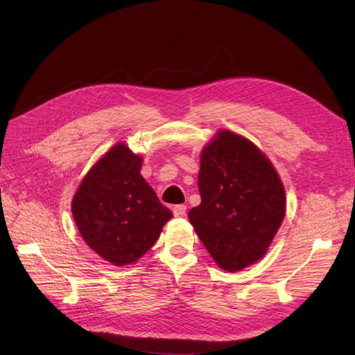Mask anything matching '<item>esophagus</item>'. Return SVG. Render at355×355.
<instances>
[{
    "mask_svg": "<svg viewBox=\"0 0 355 355\" xmlns=\"http://www.w3.org/2000/svg\"><path fill=\"white\" fill-rule=\"evenodd\" d=\"M185 211H187V207L184 206V204H178V206H175L173 209V213L175 217H184L185 216Z\"/></svg>",
    "mask_w": 355,
    "mask_h": 355,
    "instance_id": "34e87169",
    "label": "esophagus"
}]
</instances>
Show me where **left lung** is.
Returning <instances> with one entry per match:
<instances>
[{
    "mask_svg": "<svg viewBox=\"0 0 355 355\" xmlns=\"http://www.w3.org/2000/svg\"><path fill=\"white\" fill-rule=\"evenodd\" d=\"M200 206L190 223L214 262L237 272L262 259L281 227L286 197L268 157L249 139L218 130L201 151Z\"/></svg>",
    "mask_w": 355,
    "mask_h": 355,
    "instance_id": "obj_1",
    "label": "left lung"
}]
</instances>
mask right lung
<instances>
[{"label": "right lung", "mask_w": 355, "mask_h": 355, "mask_svg": "<svg viewBox=\"0 0 355 355\" xmlns=\"http://www.w3.org/2000/svg\"><path fill=\"white\" fill-rule=\"evenodd\" d=\"M141 157L116 144L90 168L71 201L86 245L115 266L137 262L173 217L141 175Z\"/></svg>", "instance_id": "obj_1"}]
</instances>
